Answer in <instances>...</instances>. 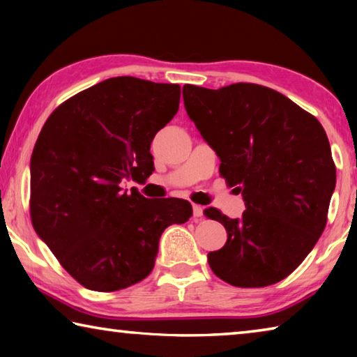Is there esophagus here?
<instances>
[{"label": "esophagus", "mask_w": 357, "mask_h": 357, "mask_svg": "<svg viewBox=\"0 0 357 357\" xmlns=\"http://www.w3.org/2000/svg\"><path fill=\"white\" fill-rule=\"evenodd\" d=\"M192 209H193V217H195L197 220L202 219V217H203V208L200 206V204H193Z\"/></svg>", "instance_id": "esophagus-1"}]
</instances>
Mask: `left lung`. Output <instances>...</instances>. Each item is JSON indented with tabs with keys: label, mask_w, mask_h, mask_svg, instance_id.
<instances>
[{
	"label": "left lung",
	"mask_w": 357,
	"mask_h": 357,
	"mask_svg": "<svg viewBox=\"0 0 357 357\" xmlns=\"http://www.w3.org/2000/svg\"><path fill=\"white\" fill-rule=\"evenodd\" d=\"M183 98L203 140L219 155L222 176L245 203L241 219L204 211L228 236L220 250L208 253L211 269L241 288L283 280L315 247L328 220L335 165L323 126L261 84H184Z\"/></svg>",
	"instance_id": "1"
}]
</instances>
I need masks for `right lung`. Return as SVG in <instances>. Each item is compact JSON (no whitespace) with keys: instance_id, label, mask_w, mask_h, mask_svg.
<instances>
[{"instance_id":"add662e5","label":"right lung","mask_w":357,"mask_h":357,"mask_svg":"<svg viewBox=\"0 0 357 357\" xmlns=\"http://www.w3.org/2000/svg\"><path fill=\"white\" fill-rule=\"evenodd\" d=\"M179 84L113 77L59 105L31 155V220L63 268L93 291H118L154 268L167 227L189 202L148 200L128 181L154 172L151 142L179 108Z\"/></svg>"}]
</instances>
